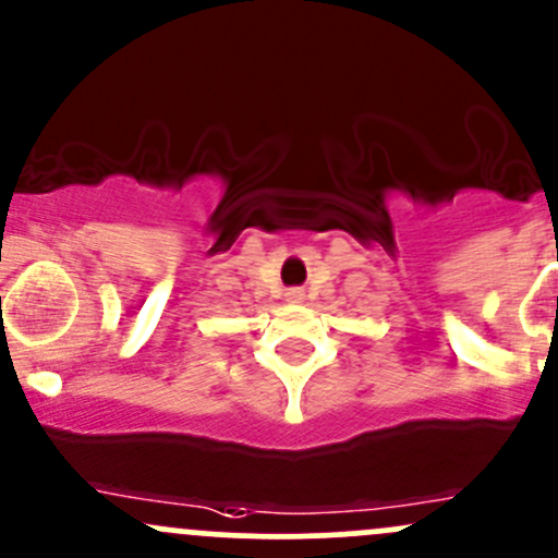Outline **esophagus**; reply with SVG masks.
Returning a JSON list of instances; mask_svg holds the SVG:
<instances>
[{
    "instance_id": "obj_1",
    "label": "esophagus",
    "mask_w": 558,
    "mask_h": 558,
    "mask_svg": "<svg viewBox=\"0 0 558 558\" xmlns=\"http://www.w3.org/2000/svg\"><path fill=\"white\" fill-rule=\"evenodd\" d=\"M303 290H287V301H301Z\"/></svg>"
}]
</instances>
